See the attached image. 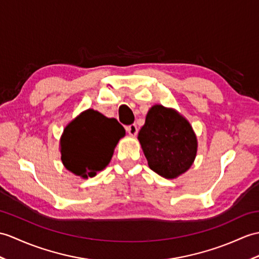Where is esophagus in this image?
Returning a JSON list of instances; mask_svg holds the SVG:
<instances>
[{
	"label": "esophagus",
	"mask_w": 259,
	"mask_h": 259,
	"mask_svg": "<svg viewBox=\"0 0 259 259\" xmlns=\"http://www.w3.org/2000/svg\"><path fill=\"white\" fill-rule=\"evenodd\" d=\"M125 130H127L128 134L132 137L137 136V134H138V127H137V124H135V123L128 125V127H125Z\"/></svg>",
	"instance_id": "esophagus-1"
}]
</instances>
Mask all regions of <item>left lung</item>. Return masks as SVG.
Here are the masks:
<instances>
[{
    "instance_id": "left-lung-1",
    "label": "left lung",
    "mask_w": 259,
    "mask_h": 259,
    "mask_svg": "<svg viewBox=\"0 0 259 259\" xmlns=\"http://www.w3.org/2000/svg\"><path fill=\"white\" fill-rule=\"evenodd\" d=\"M138 140L149 167L165 179H176L193 164L197 139L190 122L180 113L154 105L147 113Z\"/></svg>"
}]
</instances>
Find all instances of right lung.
Instances as JSON below:
<instances>
[{
    "mask_svg": "<svg viewBox=\"0 0 259 259\" xmlns=\"http://www.w3.org/2000/svg\"><path fill=\"white\" fill-rule=\"evenodd\" d=\"M125 135L115 118L94 109L82 111L66 125L59 143L64 166L75 176L95 177L109 164L118 141Z\"/></svg>",
    "mask_w": 259,
    "mask_h": 259,
    "instance_id": "obj_1",
    "label": "right lung"
}]
</instances>
